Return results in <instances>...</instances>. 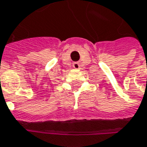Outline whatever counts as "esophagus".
I'll return each instance as SVG.
<instances>
[{"mask_svg":"<svg viewBox=\"0 0 147 147\" xmlns=\"http://www.w3.org/2000/svg\"><path fill=\"white\" fill-rule=\"evenodd\" d=\"M73 67L75 68V69H79L80 68V63H78V62H75V63H73Z\"/></svg>","mask_w":147,"mask_h":147,"instance_id":"obj_1","label":"esophagus"}]
</instances>
